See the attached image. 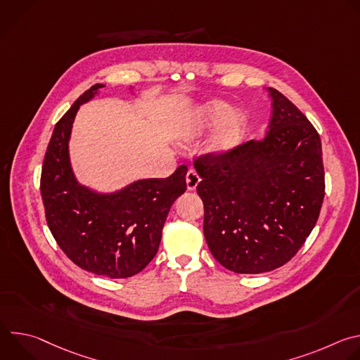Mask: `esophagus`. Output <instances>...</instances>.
<instances>
[{
  "instance_id": "obj_1",
  "label": "esophagus",
  "mask_w": 360,
  "mask_h": 360,
  "mask_svg": "<svg viewBox=\"0 0 360 360\" xmlns=\"http://www.w3.org/2000/svg\"><path fill=\"white\" fill-rule=\"evenodd\" d=\"M200 178L198 175V172L195 169H189L186 172V186H188V191H193L196 188V185L199 184Z\"/></svg>"
}]
</instances>
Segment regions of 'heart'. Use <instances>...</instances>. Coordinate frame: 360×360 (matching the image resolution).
<instances>
[{
  "label": "heart",
  "instance_id": "heart-1",
  "mask_svg": "<svg viewBox=\"0 0 360 360\" xmlns=\"http://www.w3.org/2000/svg\"><path fill=\"white\" fill-rule=\"evenodd\" d=\"M225 111V107L221 104V102H212L211 105H208L202 111V114H198L195 120L184 125V136L185 138H193L198 134L202 132L203 128H207L208 124H211L214 120L219 118ZM243 134V120L232 114L225 118V121L218 127L215 134L211 138L210 146L211 149L217 152H224L231 148H233L242 138Z\"/></svg>",
  "mask_w": 360,
  "mask_h": 360
}]
</instances>
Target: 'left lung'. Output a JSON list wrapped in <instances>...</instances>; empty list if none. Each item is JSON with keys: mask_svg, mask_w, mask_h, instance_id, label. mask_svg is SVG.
<instances>
[{"mask_svg": "<svg viewBox=\"0 0 360 360\" xmlns=\"http://www.w3.org/2000/svg\"><path fill=\"white\" fill-rule=\"evenodd\" d=\"M274 114L264 141L200 153L203 235L214 258L236 274L289 262L316 225L325 198L321 138L292 102L269 88Z\"/></svg>", "mask_w": 360, "mask_h": 360, "instance_id": "left-lung-1", "label": "left lung"}]
</instances>
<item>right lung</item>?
Here are the masks:
<instances>
[{"mask_svg": "<svg viewBox=\"0 0 360 360\" xmlns=\"http://www.w3.org/2000/svg\"><path fill=\"white\" fill-rule=\"evenodd\" d=\"M104 85L85 91L57 122L41 171V196L48 228L79 268L124 279L139 274L157 255L162 228L178 196L186 191V165L165 179H143L114 195H98L77 184L68 139L81 104Z\"/></svg>", "mask_w": 360, "mask_h": 360, "instance_id": "right-lung-1", "label": "right lung"}]
</instances>
